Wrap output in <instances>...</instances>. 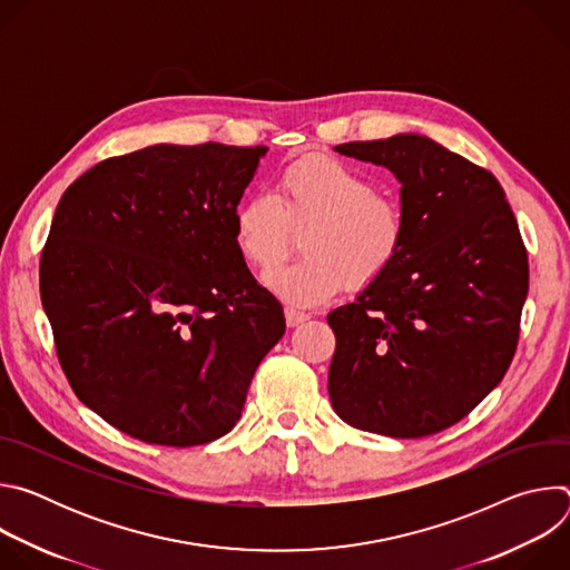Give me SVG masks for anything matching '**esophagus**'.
Listing matches in <instances>:
<instances>
[{"label": "esophagus", "mask_w": 570, "mask_h": 570, "mask_svg": "<svg viewBox=\"0 0 570 570\" xmlns=\"http://www.w3.org/2000/svg\"><path fill=\"white\" fill-rule=\"evenodd\" d=\"M311 315L308 313H302V311H295V308H286V324L288 327H297V324L306 322Z\"/></svg>", "instance_id": "1"}]
</instances>
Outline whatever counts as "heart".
<instances>
[{
  "label": "heart",
  "instance_id": "b5f03b06",
  "mask_svg": "<svg viewBox=\"0 0 570 570\" xmlns=\"http://www.w3.org/2000/svg\"><path fill=\"white\" fill-rule=\"evenodd\" d=\"M302 234L299 262L266 277L291 306H315L379 279L401 255L409 220L396 196L363 169L332 155L297 157L277 174L273 196L243 198L232 216L240 259L268 273Z\"/></svg>",
  "mask_w": 570,
  "mask_h": 570
}]
</instances>
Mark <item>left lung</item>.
Returning <instances> with one entry per match:
<instances>
[{"label": "left lung", "instance_id": "left-lung-1", "mask_svg": "<svg viewBox=\"0 0 570 570\" xmlns=\"http://www.w3.org/2000/svg\"><path fill=\"white\" fill-rule=\"evenodd\" d=\"M336 150L396 176L409 234L396 262L327 315L336 334L332 405L361 431L440 433L514 358L530 277L514 212L490 171L424 135Z\"/></svg>", "mask_w": 570, "mask_h": 570}]
</instances>
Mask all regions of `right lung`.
Returning a JSON list of instances; mask_svg holds the SVG:
<instances>
[{
	"label": "right lung",
	"instance_id": "right-lung-1",
	"mask_svg": "<svg viewBox=\"0 0 570 570\" xmlns=\"http://www.w3.org/2000/svg\"><path fill=\"white\" fill-rule=\"evenodd\" d=\"M266 150L148 146L99 161L56 207L40 295L60 367L135 440L185 449L229 433L286 332L232 236Z\"/></svg>",
	"mask_w": 570,
	"mask_h": 570
}]
</instances>
